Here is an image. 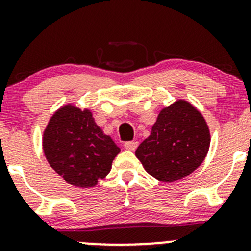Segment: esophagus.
Returning <instances> with one entry per match:
<instances>
[{"instance_id":"obj_1","label":"esophagus","mask_w":251,"mask_h":251,"mask_svg":"<svg viewBox=\"0 0 251 251\" xmlns=\"http://www.w3.org/2000/svg\"><path fill=\"white\" fill-rule=\"evenodd\" d=\"M137 145H139V142L137 141H128V142H125V148L128 151H135Z\"/></svg>"}]
</instances>
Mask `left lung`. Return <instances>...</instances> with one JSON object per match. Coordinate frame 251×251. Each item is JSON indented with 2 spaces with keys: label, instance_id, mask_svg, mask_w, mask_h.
Here are the masks:
<instances>
[{
  "label": "left lung",
  "instance_id": "obj_1",
  "mask_svg": "<svg viewBox=\"0 0 251 251\" xmlns=\"http://www.w3.org/2000/svg\"><path fill=\"white\" fill-rule=\"evenodd\" d=\"M211 133L202 114L189 101L178 99L163 107L151 135L135 155L148 174L160 182H176L189 176L208 153Z\"/></svg>",
  "mask_w": 251,
  "mask_h": 251
}]
</instances>
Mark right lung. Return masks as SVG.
I'll use <instances>...</instances> for the list:
<instances>
[{"label": "right lung", "mask_w": 251, "mask_h": 251, "mask_svg": "<svg viewBox=\"0 0 251 251\" xmlns=\"http://www.w3.org/2000/svg\"><path fill=\"white\" fill-rule=\"evenodd\" d=\"M43 151L62 178L82 189L104 179L121 152L94 122L91 110L73 104L63 105L51 116L43 133Z\"/></svg>", "instance_id": "right-lung-1"}]
</instances>
